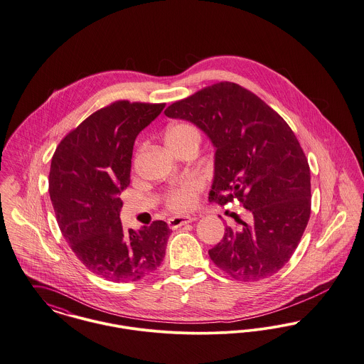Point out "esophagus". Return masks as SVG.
<instances>
[{"label":"esophagus","mask_w":364,"mask_h":364,"mask_svg":"<svg viewBox=\"0 0 364 364\" xmlns=\"http://www.w3.org/2000/svg\"><path fill=\"white\" fill-rule=\"evenodd\" d=\"M193 217H188V215H176V217H171V218L168 220V224H169V227H171V230H176V228H178V227H181V225H186V224H190V223H193Z\"/></svg>","instance_id":"34e87169"}]
</instances>
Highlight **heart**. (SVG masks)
I'll return each mask as SVG.
<instances>
[{
    "label": "heart",
    "mask_w": 364,
    "mask_h": 364,
    "mask_svg": "<svg viewBox=\"0 0 364 364\" xmlns=\"http://www.w3.org/2000/svg\"><path fill=\"white\" fill-rule=\"evenodd\" d=\"M191 133H198L196 129L188 124H176L168 130L166 140H181ZM202 181L196 177L183 180L168 195V206L173 212L183 213L193 208L196 202V195L202 190Z\"/></svg>",
    "instance_id": "b5f03b06"
}]
</instances>
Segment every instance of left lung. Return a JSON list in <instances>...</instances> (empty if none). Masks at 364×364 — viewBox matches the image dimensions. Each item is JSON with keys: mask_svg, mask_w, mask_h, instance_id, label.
Here are the masks:
<instances>
[{"mask_svg": "<svg viewBox=\"0 0 364 364\" xmlns=\"http://www.w3.org/2000/svg\"><path fill=\"white\" fill-rule=\"evenodd\" d=\"M191 122L214 147L209 199H239L250 212L240 230L225 227L209 250L230 277H272L290 259L311 214V173L299 140L284 119L255 93L232 82L208 86L165 109Z\"/></svg>", "mask_w": 364, "mask_h": 364, "instance_id": "8db88e82", "label": "left lung"}]
</instances>
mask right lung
I'll return each mask as SVG.
<instances>
[{
    "label": "right lung",
    "instance_id": "right-lung-1",
    "mask_svg": "<svg viewBox=\"0 0 364 364\" xmlns=\"http://www.w3.org/2000/svg\"><path fill=\"white\" fill-rule=\"evenodd\" d=\"M164 108L115 102L70 132L52 158L49 195L59 228L86 268L111 282L144 278L165 257V221L125 231L119 218L134 140Z\"/></svg>",
    "mask_w": 364,
    "mask_h": 364
}]
</instances>
